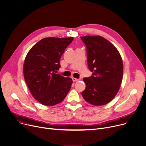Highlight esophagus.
Returning <instances> with one entry per match:
<instances>
[{
    "label": "esophagus",
    "mask_w": 146,
    "mask_h": 146,
    "mask_svg": "<svg viewBox=\"0 0 146 146\" xmlns=\"http://www.w3.org/2000/svg\"><path fill=\"white\" fill-rule=\"evenodd\" d=\"M72 81L74 82H78V81H79L80 80V79H77V78H74V77L72 78Z\"/></svg>",
    "instance_id": "34e87169"
}]
</instances>
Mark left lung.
<instances>
[{"label":"left lung","mask_w":146,"mask_h":146,"mask_svg":"<svg viewBox=\"0 0 146 146\" xmlns=\"http://www.w3.org/2000/svg\"><path fill=\"white\" fill-rule=\"evenodd\" d=\"M85 44L89 69L93 72L84 78L86 84L83 98L94 106L107 104L118 92L123 78V64L121 55L108 40L100 36L81 37Z\"/></svg>","instance_id":"1"}]
</instances>
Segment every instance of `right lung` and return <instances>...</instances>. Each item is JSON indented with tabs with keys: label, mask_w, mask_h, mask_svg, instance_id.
I'll return each mask as SVG.
<instances>
[{
	"label": "right lung",
	"mask_w": 146,
	"mask_h": 146,
	"mask_svg": "<svg viewBox=\"0 0 146 146\" xmlns=\"http://www.w3.org/2000/svg\"><path fill=\"white\" fill-rule=\"evenodd\" d=\"M74 38H44L28 52L23 64V75L29 90L38 102L54 106L64 99L72 80L56 74L60 58Z\"/></svg>",
	"instance_id": "add662e5"
}]
</instances>
